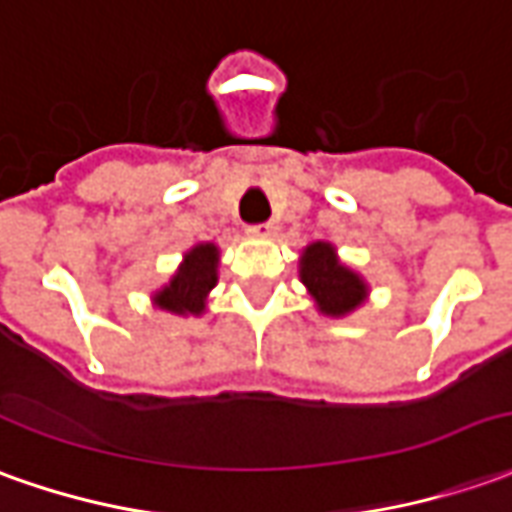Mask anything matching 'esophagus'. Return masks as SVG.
Here are the masks:
<instances>
[{"label":"esophagus","instance_id":"34e87169","mask_svg":"<svg viewBox=\"0 0 512 512\" xmlns=\"http://www.w3.org/2000/svg\"><path fill=\"white\" fill-rule=\"evenodd\" d=\"M248 231L256 236H270L276 231V225H273V222H259V225H250Z\"/></svg>","mask_w":512,"mask_h":512}]
</instances>
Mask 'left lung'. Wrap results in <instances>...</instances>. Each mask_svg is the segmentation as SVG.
Listing matches in <instances>:
<instances>
[{
    "mask_svg": "<svg viewBox=\"0 0 512 512\" xmlns=\"http://www.w3.org/2000/svg\"><path fill=\"white\" fill-rule=\"evenodd\" d=\"M301 281L315 295L320 312L345 315L365 298V284L357 273L337 262L334 248L326 242L309 245L301 259Z\"/></svg>",
    "mask_w": 512,
    "mask_h": 512,
    "instance_id": "left-lung-1",
    "label": "left lung"
}]
</instances>
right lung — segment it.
<instances>
[{
    "label": "right lung",
    "mask_w": 512,
    "mask_h": 512,
    "mask_svg": "<svg viewBox=\"0 0 512 512\" xmlns=\"http://www.w3.org/2000/svg\"><path fill=\"white\" fill-rule=\"evenodd\" d=\"M217 284V248L214 245H197L186 253L178 276L169 281L164 290L155 295L161 309L178 312V315H200L206 306V295Z\"/></svg>",
    "instance_id": "add662e5"
}]
</instances>
